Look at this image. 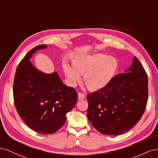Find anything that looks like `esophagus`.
<instances>
[{"label":"esophagus","mask_w":158,"mask_h":158,"mask_svg":"<svg viewBox=\"0 0 158 158\" xmlns=\"http://www.w3.org/2000/svg\"><path fill=\"white\" fill-rule=\"evenodd\" d=\"M86 98V96L82 93H78V99L79 100H81V99H85Z\"/></svg>","instance_id":"34e87169"}]
</instances>
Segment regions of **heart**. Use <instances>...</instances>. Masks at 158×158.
<instances>
[{
    "instance_id": "1",
    "label": "heart",
    "mask_w": 158,
    "mask_h": 158,
    "mask_svg": "<svg viewBox=\"0 0 158 158\" xmlns=\"http://www.w3.org/2000/svg\"><path fill=\"white\" fill-rule=\"evenodd\" d=\"M118 67L115 58L95 53L80 57L73 64L65 61L63 69L67 82L75 86L84 73V79L91 89H102L110 82Z\"/></svg>"
}]
</instances>
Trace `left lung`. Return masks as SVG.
<instances>
[{
    "mask_svg": "<svg viewBox=\"0 0 158 158\" xmlns=\"http://www.w3.org/2000/svg\"><path fill=\"white\" fill-rule=\"evenodd\" d=\"M148 85L146 72L134 57L124 73L116 75L105 87L87 95V117L93 127L112 136L133 128L145 111Z\"/></svg>",
    "mask_w": 158,
    "mask_h": 158,
    "instance_id": "1",
    "label": "left lung"
}]
</instances>
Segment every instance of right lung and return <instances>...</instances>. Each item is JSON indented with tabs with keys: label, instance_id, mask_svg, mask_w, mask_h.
Wrapping results in <instances>:
<instances>
[{
	"label": "right lung",
	"instance_id": "add662e5",
	"mask_svg": "<svg viewBox=\"0 0 158 158\" xmlns=\"http://www.w3.org/2000/svg\"><path fill=\"white\" fill-rule=\"evenodd\" d=\"M39 45L26 54L17 67L13 85L16 110L26 124L40 134L56 132L65 123L66 114L77 101L73 87L62 82L57 72L48 74L39 71L30 59Z\"/></svg>",
	"mask_w": 158,
	"mask_h": 158
}]
</instances>
